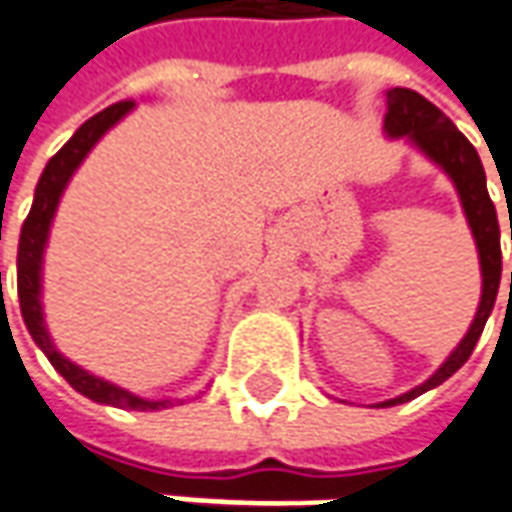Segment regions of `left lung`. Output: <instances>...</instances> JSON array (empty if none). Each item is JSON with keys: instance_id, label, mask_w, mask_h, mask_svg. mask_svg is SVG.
Here are the masks:
<instances>
[{"instance_id": "1", "label": "left lung", "mask_w": 512, "mask_h": 512, "mask_svg": "<svg viewBox=\"0 0 512 512\" xmlns=\"http://www.w3.org/2000/svg\"><path fill=\"white\" fill-rule=\"evenodd\" d=\"M384 131L387 137H406L423 156H429L437 168L446 170V176L454 182L460 193L462 210L468 218V227L474 232L476 252H479V266H482V300L476 308L474 322L462 342L454 347V353L443 361V367L423 381L420 387L403 392L398 398L378 403V406H398L440 387L446 378L460 370L462 364L471 358L476 342L485 330L493 302L499 294V280H502V246H499V221H496V207L488 196L485 184V168L479 162L476 148L465 139L457 125L448 120L443 111L434 103H429L423 95L412 89L395 86L387 92V117H384ZM512 238V229H510ZM510 291H512V271H510Z\"/></svg>"}]
</instances>
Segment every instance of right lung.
<instances>
[{
    "mask_svg": "<svg viewBox=\"0 0 512 512\" xmlns=\"http://www.w3.org/2000/svg\"><path fill=\"white\" fill-rule=\"evenodd\" d=\"M131 109H134V100H123V103H114L109 109L95 114L47 162V168H44L36 184L30 215L24 218L22 235H19L16 283H19V308H22L24 325L30 330L33 342L44 350V356L50 358L52 367L69 381V387L78 389L81 395L97 403H109V406H120V409H137V412H154V409H168L173 401H145L134 392L114 387L109 381L81 370L78 364H72L69 358H64L55 350L50 333H47V325H44V311H41V263H44V246H47V238H50V224L55 218V210H58V201L64 196L72 173L78 170L86 154L95 148L97 139L103 137L111 125L120 123Z\"/></svg>",
    "mask_w": 512,
    "mask_h": 512,
    "instance_id": "1",
    "label": "right lung"
}]
</instances>
